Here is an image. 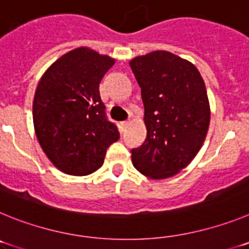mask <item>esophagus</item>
Listing matches in <instances>:
<instances>
[{"instance_id":"1","label":"esophagus","mask_w":249,"mask_h":249,"mask_svg":"<svg viewBox=\"0 0 249 249\" xmlns=\"http://www.w3.org/2000/svg\"><path fill=\"white\" fill-rule=\"evenodd\" d=\"M128 121H123V122H121L120 123V126H121V129H122V131H124V129L127 128V126H128Z\"/></svg>"}]
</instances>
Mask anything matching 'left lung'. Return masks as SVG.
I'll return each instance as SVG.
<instances>
[{
	"mask_svg": "<svg viewBox=\"0 0 249 249\" xmlns=\"http://www.w3.org/2000/svg\"><path fill=\"white\" fill-rule=\"evenodd\" d=\"M141 87L147 137L131 149L137 171L153 179L177 175L201 149L210 103L201 73L191 62L155 51L129 62Z\"/></svg>",
	"mask_w": 249,
	"mask_h": 249,
	"instance_id": "1",
	"label": "left lung"
}]
</instances>
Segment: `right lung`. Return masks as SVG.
Wrapping results in <instances>:
<instances>
[{
  "instance_id": "obj_1",
  "label": "right lung",
  "mask_w": 249,
  "mask_h": 249,
  "mask_svg": "<svg viewBox=\"0 0 249 249\" xmlns=\"http://www.w3.org/2000/svg\"><path fill=\"white\" fill-rule=\"evenodd\" d=\"M114 59L80 47L48 68L34 98L38 142L59 171L87 176L103 164L107 148L120 138L108 121L100 82Z\"/></svg>"
}]
</instances>
